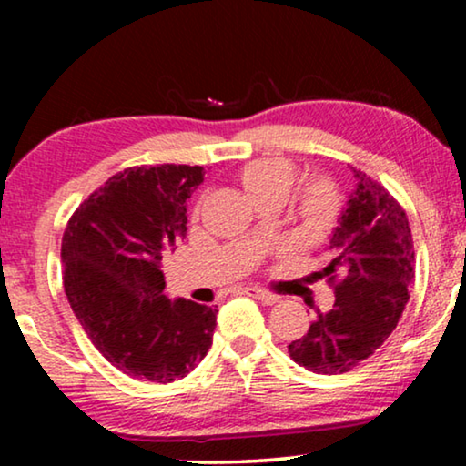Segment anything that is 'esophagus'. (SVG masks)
Instances as JSON below:
<instances>
[{"mask_svg": "<svg viewBox=\"0 0 466 466\" xmlns=\"http://www.w3.org/2000/svg\"><path fill=\"white\" fill-rule=\"evenodd\" d=\"M244 295H250L254 299H258V301L265 303V305H273V303L279 301L278 295H273V292H267L263 289H257V286H246Z\"/></svg>", "mask_w": 466, "mask_h": 466, "instance_id": "obj_1", "label": "esophagus"}]
</instances>
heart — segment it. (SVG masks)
Segmentation results:
<instances>
[{"mask_svg": "<svg viewBox=\"0 0 466 466\" xmlns=\"http://www.w3.org/2000/svg\"><path fill=\"white\" fill-rule=\"evenodd\" d=\"M239 184L254 203L265 199L284 201L297 180V167L289 158L267 157L250 161L239 169ZM339 197L329 180H311L297 197V214L309 231H322L335 220Z\"/></svg>", "mask_w": 466, "mask_h": 466, "instance_id": "obj_1", "label": "heart"}]
</instances>
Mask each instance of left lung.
I'll return each mask as SVG.
<instances>
[{"mask_svg":"<svg viewBox=\"0 0 466 466\" xmlns=\"http://www.w3.org/2000/svg\"><path fill=\"white\" fill-rule=\"evenodd\" d=\"M352 169L348 193L327 246V267L318 278L335 282V303L316 309V320L289 346L290 359L308 371H352L384 343L410 301L413 239L405 209L360 169Z\"/></svg>","mask_w":466,"mask_h":466,"instance_id":"8db88e82","label":"left lung"}]
</instances>
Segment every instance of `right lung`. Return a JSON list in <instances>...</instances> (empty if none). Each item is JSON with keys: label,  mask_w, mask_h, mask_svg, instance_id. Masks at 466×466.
Wrapping results in <instances>:
<instances>
[{"label": "right lung", "mask_w": 466, "mask_h": 466, "mask_svg": "<svg viewBox=\"0 0 466 466\" xmlns=\"http://www.w3.org/2000/svg\"><path fill=\"white\" fill-rule=\"evenodd\" d=\"M203 167L158 165L112 176L63 233L67 301L93 346L136 380L167 384L212 346L218 309L165 292L163 258L187 235Z\"/></svg>", "instance_id": "obj_1"}]
</instances>
